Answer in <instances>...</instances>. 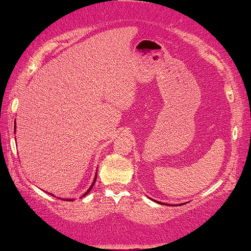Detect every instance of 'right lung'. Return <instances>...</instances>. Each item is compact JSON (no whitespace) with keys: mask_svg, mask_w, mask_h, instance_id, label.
<instances>
[{"mask_svg":"<svg viewBox=\"0 0 251 251\" xmlns=\"http://www.w3.org/2000/svg\"><path fill=\"white\" fill-rule=\"evenodd\" d=\"M94 183H95V181H94V182H93V184H92V187H90V188L88 189V190H87V192H86V194H83V196H86L87 194H88V192L90 191V189H92V188H93V186H94ZM64 201H70V199H64ZM71 201H72V199H71Z\"/></svg>","mask_w":251,"mask_h":251,"instance_id":"1","label":"right lung"}]
</instances>
